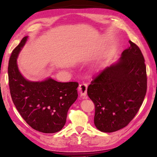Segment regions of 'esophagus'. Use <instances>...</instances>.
<instances>
[{
  "mask_svg": "<svg viewBox=\"0 0 157 157\" xmlns=\"http://www.w3.org/2000/svg\"><path fill=\"white\" fill-rule=\"evenodd\" d=\"M87 88H88V85L86 83H81L79 86L78 88V90L79 92L80 93V95L82 96H85L87 94Z\"/></svg>",
  "mask_w": 157,
  "mask_h": 157,
  "instance_id": "obj_1",
  "label": "esophagus"
}]
</instances>
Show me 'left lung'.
<instances>
[{
    "label": "left lung",
    "instance_id": "1",
    "mask_svg": "<svg viewBox=\"0 0 157 157\" xmlns=\"http://www.w3.org/2000/svg\"><path fill=\"white\" fill-rule=\"evenodd\" d=\"M117 63L93 77L88 95L95 106L94 124L102 132H113L128 125L137 114L147 90L144 56L129 41Z\"/></svg>",
    "mask_w": 157,
    "mask_h": 157
}]
</instances>
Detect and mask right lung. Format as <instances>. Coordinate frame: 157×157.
<instances>
[{
	"mask_svg": "<svg viewBox=\"0 0 157 157\" xmlns=\"http://www.w3.org/2000/svg\"><path fill=\"white\" fill-rule=\"evenodd\" d=\"M23 38L11 52L8 67L12 101L32 128L46 134L56 133L65 125L68 110L78 98V83L59 82L51 78L29 82L18 69L17 58L27 40Z\"/></svg>",
	"mask_w": 157,
	"mask_h": 157,
	"instance_id": "obj_1",
	"label": "right lung"
}]
</instances>
